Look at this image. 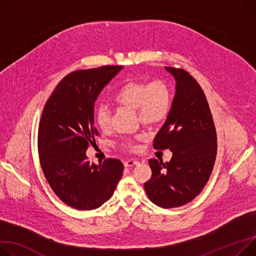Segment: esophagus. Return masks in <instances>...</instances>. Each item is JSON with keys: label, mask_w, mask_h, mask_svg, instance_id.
<instances>
[{"label": "esophagus", "mask_w": 256, "mask_h": 256, "mask_svg": "<svg viewBox=\"0 0 256 256\" xmlns=\"http://www.w3.org/2000/svg\"><path fill=\"white\" fill-rule=\"evenodd\" d=\"M139 164V162H137V160H126V162H124V166H126V168H132V166H136V164Z\"/></svg>", "instance_id": "1"}]
</instances>
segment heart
Returning <instances> with one entry per match:
<instances>
[{
	"mask_svg": "<svg viewBox=\"0 0 256 256\" xmlns=\"http://www.w3.org/2000/svg\"><path fill=\"white\" fill-rule=\"evenodd\" d=\"M114 103L137 111L139 122L148 128L160 124L166 120L172 107V92L168 85L160 80L137 81L124 83L113 96ZM111 112L108 107L100 106L96 112V122L100 130L111 128ZM122 147L136 152L139 149L137 140H126Z\"/></svg>",
	"mask_w": 256,
	"mask_h": 256,
	"instance_id": "1",
	"label": "heart"
}]
</instances>
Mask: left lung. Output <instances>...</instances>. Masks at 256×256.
Listing matches in <instances>:
<instances>
[{
    "label": "left lung",
    "instance_id": "1",
    "mask_svg": "<svg viewBox=\"0 0 256 256\" xmlns=\"http://www.w3.org/2000/svg\"><path fill=\"white\" fill-rule=\"evenodd\" d=\"M176 80V92L164 124L153 141L173 156L162 162L148 160L151 178L145 192L152 202L175 208L192 202L210 178L217 153V136L209 104L200 84L183 69L166 66Z\"/></svg>",
    "mask_w": 256,
    "mask_h": 256
}]
</instances>
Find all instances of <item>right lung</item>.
<instances>
[{
    "label": "right lung",
    "instance_id": "obj_1",
    "mask_svg": "<svg viewBox=\"0 0 256 256\" xmlns=\"http://www.w3.org/2000/svg\"><path fill=\"white\" fill-rule=\"evenodd\" d=\"M104 66L66 75L46 102L38 130L40 164L54 194L77 210H94L113 194L124 164L107 158L90 164L86 150L98 134L94 107L100 92L122 70Z\"/></svg>",
    "mask_w": 256,
    "mask_h": 256
}]
</instances>
